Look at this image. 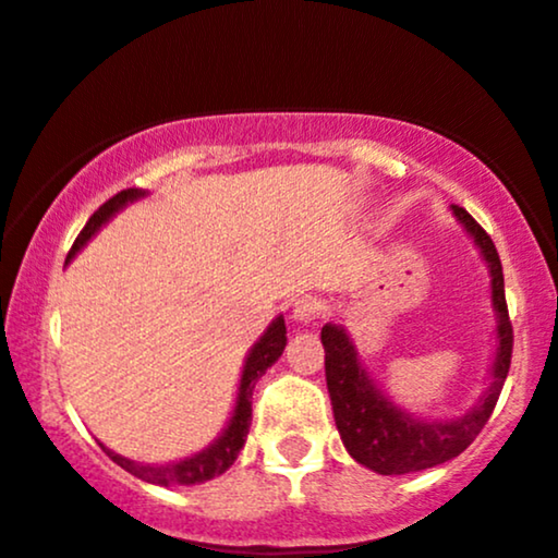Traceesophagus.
<instances>
[{
	"label": "esophagus",
	"mask_w": 558,
	"mask_h": 558,
	"mask_svg": "<svg viewBox=\"0 0 558 558\" xmlns=\"http://www.w3.org/2000/svg\"><path fill=\"white\" fill-rule=\"evenodd\" d=\"M319 315H323V301H319L317 296H301V299L293 301L291 319L296 325L315 323V319H319Z\"/></svg>",
	"instance_id": "esophagus-1"
}]
</instances>
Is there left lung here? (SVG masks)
I'll return each mask as SVG.
<instances>
[{"instance_id":"8db88e82","label":"left lung","mask_w":558,"mask_h":558,"mask_svg":"<svg viewBox=\"0 0 558 558\" xmlns=\"http://www.w3.org/2000/svg\"><path fill=\"white\" fill-rule=\"evenodd\" d=\"M451 213L466 235L475 241L480 257L488 265L490 304L496 312V354H493L490 383L475 407L451 420L417 417L383 393L373 375L364 369L360 351L343 325L325 323L319 332L325 345V380H328L338 433L351 459L377 475H409L459 457L485 427L509 375L514 336L506 310L501 259L490 235L477 226L475 217L457 204H451Z\"/></svg>"}]
</instances>
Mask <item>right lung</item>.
Here are the masks:
<instances>
[{
    "mask_svg": "<svg viewBox=\"0 0 558 558\" xmlns=\"http://www.w3.org/2000/svg\"><path fill=\"white\" fill-rule=\"evenodd\" d=\"M146 194H149V191L144 189H125L120 191V194H114L110 202L101 204V207L88 217L86 228L78 233V239H75L65 262H73L75 254H78L81 248L86 246V243L92 241L114 215L123 213L128 204L138 202V198H144ZM286 343H288L286 319L283 315H278L270 323V328L262 332L259 341L254 343L252 351L246 354V362H243V369H241L239 396H235V407H233V414H230L228 425L222 427V433L217 435L207 448H202V451L191 453V457L181 459V462L141 464V462H133V459L120 457V453H114L112 448H107L105 444L99 446L105 448L107 457H110L114 464L123 466V470L131 472L133 477L144 480V483H151V485H165V488H170V485H198V483H207V480H213L217 475H222V472L239 459L241 448L246 444L248 425H252V390L257 386L259 377L280 360Z\"/></svg>",
    "mask_w": 558,
    "mask_h": 558,
    "instance_id": "obj_1",
    "label": "right lung"
}]
</instances>
